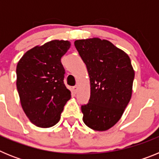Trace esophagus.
<instances>
[{
  "label": "esophagus",
  "mask_w": 159,
  "mask_h": 159,
  "mask_svg": "<svg viewBox=\"0 0 159 159\" xmlns=\"http://www.w3.org/2000/svg\"><path fill=\"white\" fill-rule=\"evenodd\" d=\"M78 88H79V87L77 86V85H75V87H73V88H72V89H73V92H75V93H76V92H78Z\"/></svg>",
  "instance_id": "obj_1"
}]
</instances>
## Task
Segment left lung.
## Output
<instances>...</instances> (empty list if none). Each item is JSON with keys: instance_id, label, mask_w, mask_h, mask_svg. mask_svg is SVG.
I'll return each mask as SVG.
<instances>
[{"instance_id": "8db88e82", "label": "left lung", "mask_w": 159, "mask_h": 159, "mask_svg": "<svg viewBox=\"0 0 159 159\" xmlns=\"http://www.w3.org/2000/svg\"><path fill=\"white\" fill-rule=\"evenodd\" d=\"M90 78L91 97L81 107L83 121L91 129L104 131L121 119L130 102L134 71L127 53L99 38L75 41Z\"/></svg>"}]
</instances>
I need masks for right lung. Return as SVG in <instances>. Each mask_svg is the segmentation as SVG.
<instances>
[{
  "label": "right lung",
  "mask_w": 159,
  "mask_h": 159,
  "mask_svg": "<svg viewBox=\"0 0 159 159\" xmlns=\"http://www.w3.org/2000/svg\"><path fill=\"white\" fill-rule=\"evenodd\" d=\"M67 40H54L27 51L16 65V88L21 107L36 127L57 124L71 92L64 84L61 57L69 49Z\"/></svg>",
  "instance_id": "obj_1"
}]
</instances>
